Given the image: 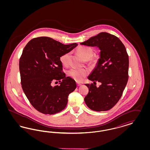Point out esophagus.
<instances>
[{
    "instance_id": "esophagus-1",
    "label": "esophagus",
    "mask_w": 150,
    "mask_h": 150,
    "mask_svg": "<svg viewBox=\"0 0 150 150\" xmlns=\"http://www.w3.org/2000/svg\"><path fill=\"white\" fill-rule=\"evenodd\" d=\"M76 84H77V86H81V83H79V82H77V83H76Z\"/></svg>"
}]
</instances>
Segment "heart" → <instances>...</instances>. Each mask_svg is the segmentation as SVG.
Instances as JSON below:
<instances>
[{
	"instance_id": "1",
	"label": "heart",
	"mask_w": 150,
	"mask_h": 150,
	"mask_svg": "<svg viewBox=\"0 0 150 150\" xmlns=\"http://www.w3.org/2000/svg\"><path fill=\"white\" fill-rule=\"evenodd\" d=\"M77 52L89 64L95 65L97 64V58L96 57H93V50L90 47L85 46L79 47L77 49ZM70 55V53L69 52H67L59 58L60 62L64 66H68ZM88 72L89 71L86 69L71 68L68 70L67 74L70 78L75 80L80 81L88 75Z\"/></svg>"
}]
</instances>
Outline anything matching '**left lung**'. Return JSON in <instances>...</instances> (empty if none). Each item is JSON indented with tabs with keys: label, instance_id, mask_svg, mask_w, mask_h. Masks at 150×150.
<instances>
[{
	"label": "left lung",
	"instance_id": "left-lung-1",
	"mask_svg": "<svg viewBox=\"0 0 150 150\" xmlns=\"http://www.w3.org/2000/svg\"><path fill=\"white\" fill-rule=\"evenodd\" d=\"M81 45L97 47L100 58L88 79L93 84H86L89 93L84 98L86 105L95 111L112 108L121 98L128 80L129 57L124 45L116 36L100 33ZM96 81L101 83L95 86Z\"/></svg>",
	"mask_w": 150,
	"mask_h": 150
}]
</instances>
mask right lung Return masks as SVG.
<instances>
[{
	"label": "right lung",
	"mask_w": 150,
	"mask_h": 150,
	"mask_svg": "<svg viewBox=\"0 0 150 150\" xmlns=\"http://www.w3.org/2000/svg\"><path fill=\"white\" fill-rule=\"evenodd\" d=\"M77 45L76 43L64 45L42 36L31 39L24 48L19 62L22 88L38 111L53 115L65 108L68 96L76 84L61 72L63 66L59 58ZM52 80H58L60 85L52 87Z\"/></svg>",
	"instance_id": "add662e5"
}]
</instances>
